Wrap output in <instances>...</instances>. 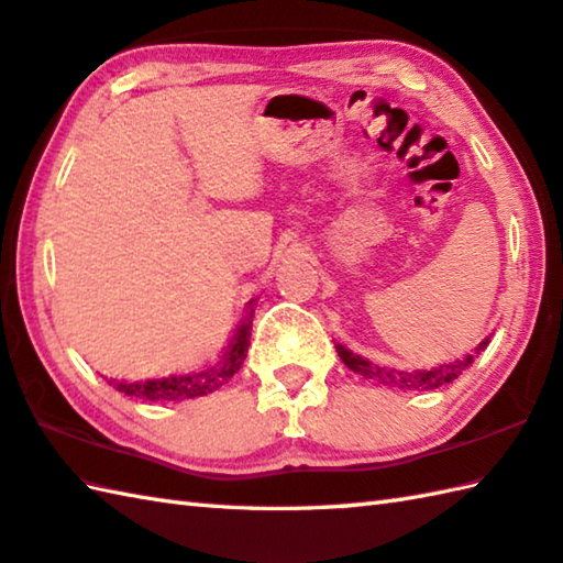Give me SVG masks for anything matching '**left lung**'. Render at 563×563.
Listing matches in <instances>:
<instances>
[{
	"label": "left lung",
	"mask_w": 563,
	"mask_h": 563,
	"mask_svg": "<svg viewBox=\"0 0 563 563\" xmlns=\"http://www.w3.org/2000/svg\"><path fill=\"white\" fill-rule=\"evenodd\" d=\"M490 344V339L486 336L481 341V344L466 354L464 358H456V361H449V363H439L434 368H417V371H400V368H385L378 366V363H373L368 358H363L354 351L346 349L344 344H336V354L339 358L346 363V366L358 373L363 378H371L380 385H388V388H398V390H434V388H442V385L456 380L461 373H464L473 358H478V354L483 349Z\"/></svg>",
	"instance_id": "8db88e82"
}]
</instances>
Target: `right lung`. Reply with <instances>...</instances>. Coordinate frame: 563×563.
I'll return each instance as SVG.
<instances>
[{
	"instance_id": "add662e5",
	"label": "right lung",
	"mask_w": 563,
	"mask_h": 563,
	"mask_svg": "<svg viewBox=\"0 0 563 563\" xmlns=\"http://www.w3.org/2000/svg\"><path fill=\"white\" fill-rule=\"evenodd\" d=\"M253 305L256 300H249L246 314L236 327L234 336H231L229 346L224 349L222 358L214 366H207L192 373H183V376H168V378H151V380H117L107 378V383L117 388L119 393L131 395V398L148 400V402H180L192 398H205V395L222 388L224 383L241 368L251 344V324H253Z\"/></svg>"
}]
</instances>
